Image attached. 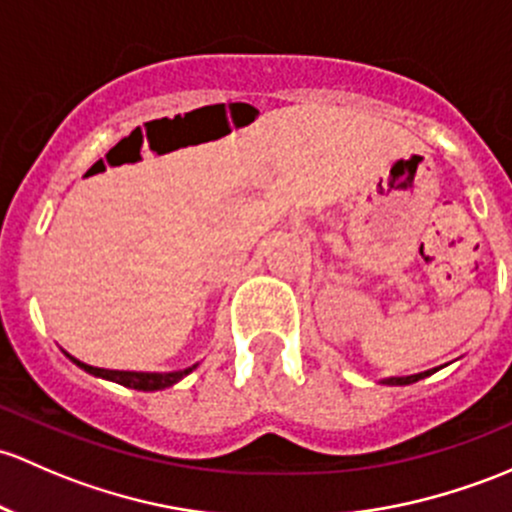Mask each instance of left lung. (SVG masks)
Masks as SVG:
<instances>
[{
	"instance_id": "1",
	"label": "left lung",
	"mask_w": 512,
	"mask_h": 512,
	"mask_svg": "<svg viewBox=\"0 0 512 512\" xmlns=\"http://www.w3.org/2000/svg\"><path fill=\"white\" fill-rule=\"evenodd\" d=\"M432 373H437V368L424 370V373H417V375H405V378H387V380H383V383L385 385H412V383H417V380L427 378V375H432Z\"/></svg>"
}]
</instances>
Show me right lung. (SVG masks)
<instances>
[{
    "label": "right lung",
    "instance_id": "obj_1",
    "mask_svg": "<svg viewBox=\"0 0 512 512\" xmlns=\"http://www.w3.org/2000/svg\"><path fill=\"white\" fill-rule=\"evenodd\" d=\"M66 355H68V353H66ZM68 358H71L73 363L78 365V368H83L85 373L95 375V378L112 380V383L132 387V390H142V392L164 390V387L176 385V383H179V380H184L188 373H193V370L198 368V363H196V365H191V368H186V370H174V373H134V370H105V368H93V365H88V363H80V360L73 358V355H68Z\"/></svg>",
    "mask_w": 512,
    "mask_h": 512
}]
</instances>
